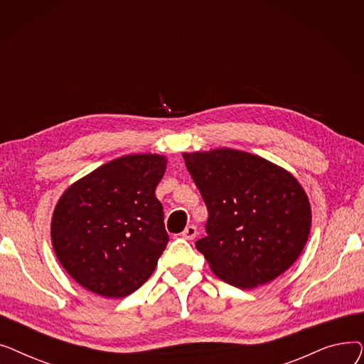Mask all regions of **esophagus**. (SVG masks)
Returning <instances> with one entry per match:
<instances>
[{
    "mask_svg": "<svg viewBox=\"0 0 364 364\" xmlns=\"http://www.w3.org/2000/svg\"><path fill=\"white\" fill-rule=\"evenodd\" d=\"M196 235H198V230H196V227H195V225H187V227L184 228V232L181 233L183 239H186V240H192V239H195V237H196Z\"/></svg>",
    "mask_w": 364,
    "mask_h": 364,
    "instance_id": "obj_1",
    "label": "esophagus"
}]
</instances>
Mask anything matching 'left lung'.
<instances>
[{"mask_svg": "<svg viewBox=\"0 0 364 364\" xmlns=\"http://www.w3.org/2000/svg\"><path fill=\"white\" fill-rule=\"evenodd\" d=\"M208 208L196 242L211 270L240 289L284 273L307 243L311 208L298 180L257 155L235 149L183 153Z\"/></svg>", "mask_w": 364, "mask_h": 364, "instance_id": "1", "label": "left lung"}]
</instances>
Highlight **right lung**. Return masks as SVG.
<instances>
[{"label":"right lung","instance_id":"1","mask_svg":"<svg viewBox=\"0 0 364 364\" xmlns=\"http://www.w3.org/2000/svg\"><path fill=\"white\" fill-rule=\"evenodd\" d=\"M161 155L113 159L73 183L57 202L51 242L68 274L107 298L137 291L155 272L169 240L155 190Z\"/></svg>","mask_w":364,"mask_h":364}]
</instances>
